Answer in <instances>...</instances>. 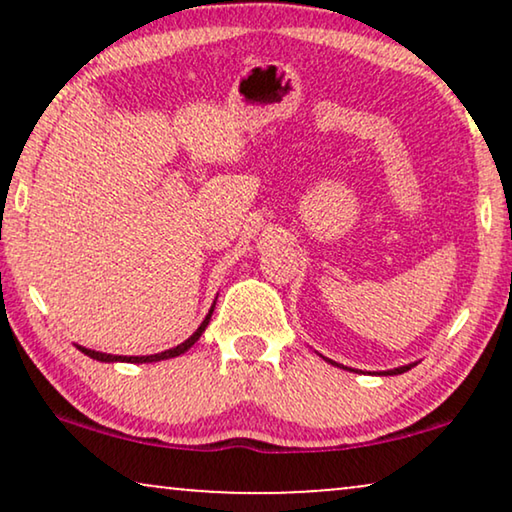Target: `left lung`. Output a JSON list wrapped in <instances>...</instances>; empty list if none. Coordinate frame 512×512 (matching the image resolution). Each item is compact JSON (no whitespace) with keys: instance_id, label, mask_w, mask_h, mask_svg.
<instances>
[{"instance_id":"8db88e82","label":"left lung","mask_w":512,"mask_h":512,"mask_svg":"<svg viewBox=\"0 0 512 512\" xmlns=\"http://www.w3.org/2000/svg\"><path fill=\"white\" fill-rule=\"evenodd\" d=\"M326 359V356H324ZM328 363H333V366H340V363H335V361H331V359H326ZM417 363H408V366H398V368H394V370H382V373H377V375H401V373H405V370H410V368H415ZM345 368V366H342Z\"/></svg>"}]
</instances>
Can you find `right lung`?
<instances>
[{"label": "right lung", "mask_w": 512, "mask_h": 512, "mask_svg": "<svg viewBox=\"0 0 512 512\" xmlns=\"http://www.w3.org/2000/svg\"><path fill=\"white\" fill-rule=\"evenodd\" d=\"M214 305H216V300H214ZM214 305L209 307V312H207V317L202 319V324L198 326V331H195L191 338L188 340H184L181 342V345H177V347H172V349H165V352H160V354H149V356H118V354H104V352H95V349H88V347H81V345H76V349H79V352H83L86 356H90V359H95V361H102V363H116V361H125V363H153V361H165V359H174V356H181L184 352H188V349H191L195 342L200 340V335L205 333V328H207V324H209V319H212V312H214Z\"/></svg>", "instance_id": "1"}]
</instances>
